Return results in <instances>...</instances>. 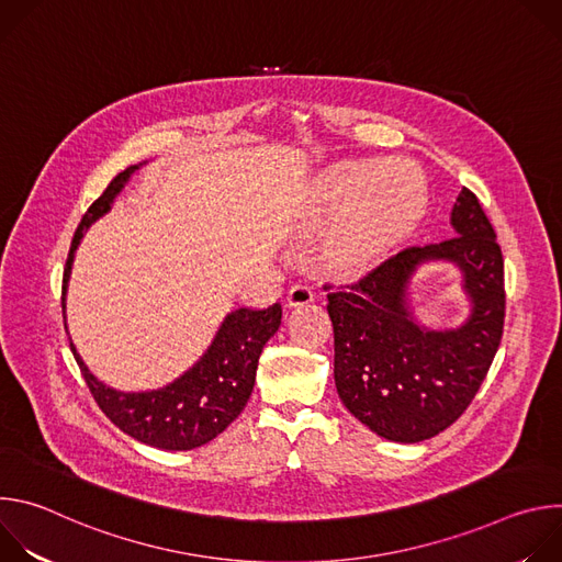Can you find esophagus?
<instances>
[{"label":"esophagus","instance_id":"esophagus-1","mask_svg":"<svg viewBox=\"0 0 562 562\" xmlns=\"http://www.w3.org/2000/svg\"><path fill=\"white\" fill-rule=\"evenodd\" d=\"M313 302V291L306 284H295L291 286V291L286 293V306L295 308V306H306Z\"/></svg>","mask_w":562,"mask_h":562}]
</instances>
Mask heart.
Wrapping results in <instances>:
<instances>
[{
    "label": "heart",
    "mask_w": 562,
    "mask_h": 562,
    "mask_svg": "<svg viewBox=\"0 0 562 562\" xmlns=\"http://www.w3.org/2000/svg\"><path fill=\"white\" fill-rule=\"evenodd\" d=\"M420 211L423 184L409 165L345 162L317 182L306 226L315 231L337 217L319 265L334 278L356 280L405 243Z\"/></svg>",
    "instance_id": "1"
}]
</instances>
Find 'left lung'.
Listing matches in <instances>:
<instances>
[{
  "instance_id": "1",
  "label": "left lung",
  "mask_w": 562,
  "mask_h": 562,
  "mask_svg": "<svg viewBox=\"0 0 562 562\" xmlns=\"http://www.w3.org/2000/svg\"><path fill=\"white\" fill-rule=\"evenodd\" d=\"M451 224L456 235L438 245L403 249L353 284H325L338 395L362 425L393 442H420L453 425L501 347L505 260L490 217L467 187ZM425 259H451L465 273L474 311L456 333H425L408 315V278Z\"/></svg>"
}]
</instances>
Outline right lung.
Wrapping results in <instances>:
<instances>
[{
	"mask_svg": "<svg viewBox=\"0 0 562 562\" xmlns=\"http://www.w3.org/2000/svg\"><path fill=\"white\" fill-rule=\"evenodd\" d=\"M135 169L137 167H128L126 171L117 173L79 222L64 267V291L72 254L85 235V228H89L91 222L111 209L113 198ZM280 319V302L267 308H235L226 315L213 345L193 369L169 386L146 393H122L98 382L75 351L72 342L70 351L98 407L115 427L144 445L169 451H187L220 436L245 409L254 391L262 347L278 331Z\"/></svg>",
	"mask_w": 562,
	"mask_h": 562,
	"instance_id": "right-lung-1",
	"label": "right lung"
}]
</instances>
